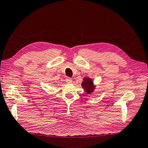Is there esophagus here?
I'll list each match as a JSON object with an SVG mask.
<instances>
[{
    "mask_svg": "<svg viewBox=\"0 0 148 148\" xmlns=\"http://www.w3.org/2000/svg\"><path fill=\"white\" fill-rule=\"evenodd\" d=\"M66 81L67 83H71V82H72V81H73V80H72V78L71 77H67L66 79Z\"/></svg>",
    "mask_w": 148,
    "mask_h": 148,
    "instance_id": "1",
    "label": "esophagus"
}]
</instances>
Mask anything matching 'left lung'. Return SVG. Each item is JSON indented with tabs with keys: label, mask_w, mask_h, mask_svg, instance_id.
Returning <instances> with one entry per match:
<instances>
[{
	"label": "left lung",
	"mask_w": 148,
	"mask_h": 148,
	"mask_svg": "<svg viewBox=\"0 0 148 148\" xmlns=\"http://www.w3.org/2000/svg\"><path fill=\"white\" fill-rule=\"evenodd\" d=\"M82 86L84 89L85 91L88 94H90L93 91L95 87L93 86L92 81L90 78H84V82H82Z\"/></svg>",
	"instance_id": "1"
}]
</instances>
